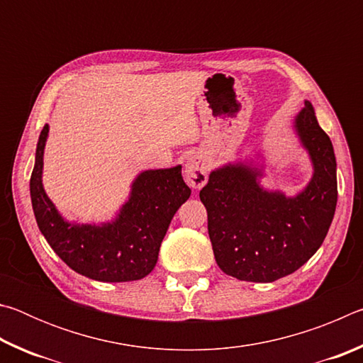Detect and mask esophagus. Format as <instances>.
Segmentation results:
<instances>
[{
    "instance_id": "1",
    "label": "esophagus",
    "mask_w": 363,
    "mask_h": 363,
    "mask_svg": "<svg viewBox=\"0 0 363 363\" xmlns=\"http://www.w3.org/2000/svg\"><path fill=\"white\" fill-rule=\"evenodd\" d=\"M184 177L190 187L201 189L208 181V167L205 158L201 155H192L184 168Z\"/></svg>"
}]
</instances>
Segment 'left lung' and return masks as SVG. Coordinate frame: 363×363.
<instances>
[{"mask_svg": "<svg viewBox=\"0 0 363 363\" xmlns=\"http://www.w3.org/2000/svg\"><path fill=\"white\" fill-rule=\"evenodd\" d=\"M294 130L314 164V176L296 196L264 190L261 171L243 163L213 171L200 190L218 266L238 280L267 284L293 274L320 248L333 220L336 158L309 101Z\"/></svg>", "mask_w": 363, "mask_h": 363, "instance_id": "8db88e82", "label": "left lung"}]
</instances>
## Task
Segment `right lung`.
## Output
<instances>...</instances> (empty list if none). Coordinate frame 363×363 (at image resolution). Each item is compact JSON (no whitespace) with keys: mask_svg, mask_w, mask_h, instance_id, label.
<instances>
[{"mask_svg":"<svg viewBox=\"0 0 363 363\" xmlns=\"http://www.w3.org/2000/svg\"><path fill=\"white\" fill-rule=\"evenodd\" d=\"M49 126L36 144L30 196L40 230L56 255L75 272L99 281L144 279L155 267L171 219L190 196L181 167L149 169L133 182L130 200L112 223L72 224L60 216L43 189V153Z\"/></svg>","mask_w":363,"mask_h":363,"instance_id":"obj_1","label":"right lung"}]
</instances>
